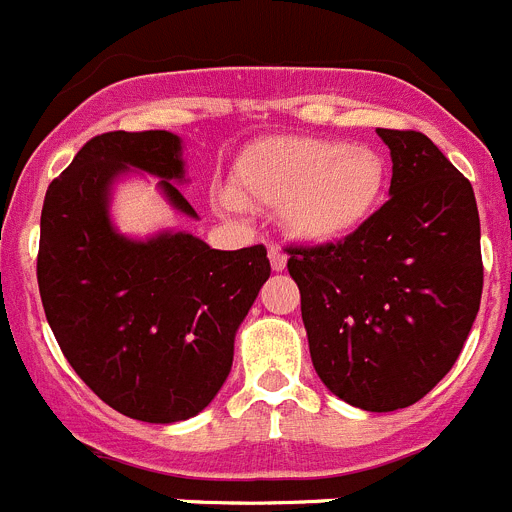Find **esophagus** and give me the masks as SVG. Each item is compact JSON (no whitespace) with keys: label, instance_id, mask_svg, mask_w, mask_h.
Wrapping results in <instances>:
<instances>
[{"label":"esophagus","instance_id":"esophagus-1","mask_svg":"<svg viewBox=\"0 0 512 512\" xmlns=\"http://www.w3.org/2000/svg\"><path fill=\"white\" fill-rule=\"evenodd\" d=\"M267 257H270V267H273L275 273H283L285 265H288V255H285V252L280 250V247H270Z\"/></svg>","mask_w":512,"mask_h":512}]
</instances>
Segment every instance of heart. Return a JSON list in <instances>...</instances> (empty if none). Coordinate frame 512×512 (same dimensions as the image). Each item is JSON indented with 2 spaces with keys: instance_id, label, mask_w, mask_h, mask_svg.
Segmentation results:
<instances>
[{
  "instance_id": "heart-1",
  "label": "heart",
  "mask_w": 512,
  "mask_h": 512,
  "mask_svg": "<svg viewBox=\"0 0 512 512\" xmlns=\"http://www.w3.org/2000/svg\"><path fill=\"white\" fill-rule=\"evenodd\" d=\"M388 158L362 142L270 137L247 147L234 168L239 204L280 209L290 234L331 245L362 232L388 199Z\"/></svg>"
}]
</instances>
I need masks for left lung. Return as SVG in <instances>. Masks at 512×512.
Here are the masks:
<instances>
[{
  "mask_svg": "<svg viewBox=\"0 0 512 512\" xmlns=\"http://www.w3.org/2000/svg\"><path fill=\"white\" fill-rule=\"evenodd\" d=\"M390 199L336 245L290 247L313 367L336 398L388 413L451 370L482 298L472 183L423 132L377 130Z\"/></svg>",
  "mask_w": 512,
  "mask_h": 512,
  "instance_id": "8db88e82",
  "label": "left lung"
}]
</instances>
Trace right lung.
<instances>
[{
	"instance_id": "right-lung-1",
	"label": "right lung",
	"mask_w": 512,
	"mask_h": 512,
	"mask_svg": "<svg viewBox=\"0 0 512 512\" xmlns=\"http://www.w3.org/2000/svg\"><path fill=\"white\" fill-rule=\"evenodd\" d=\"M132 168L158 176L168 204L199 219L173 183L183 181L181 137H94L45 193L40 298L68 365L104 403L137 421L176 423L204 411L227 380L270 260L262 245L211 250L188 232L119 234L109 196Z\"/></svg>"
}]
</instances>
